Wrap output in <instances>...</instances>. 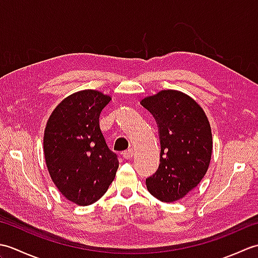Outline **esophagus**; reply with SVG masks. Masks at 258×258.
Listing matches in <instances>:
<instances>
[{"label":"esophagus","mask_w":258,"mask_h":258,"mask_svg":"<svg viewBox=\"0 0 258 258\" xmlns=\"http://www.w3.org/2000/svg\"><path fill=\"white\" fill-rule=\"evenodd\" d=\"M134 155V151L132 149H128L126 150L124 153H123V157L126 158V160H130V158H132Z\"/></svg>","instance_id":"esophagus-1"}]
</instances>
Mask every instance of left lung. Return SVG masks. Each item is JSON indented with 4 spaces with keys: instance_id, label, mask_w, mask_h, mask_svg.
<instances>
[{
    "instance_id": "obj_1",
    "label": "left lung",
    "mask_w": 258,
    "mask_h": 258,
    "mask_svg": "<svg viewBox=\"0 0 258 258\" xmlns=\"http://www.w3.org/2000/svg\"><path fill=\"white\" fill-rule=\"evenodd\" d=\"M141 104L155 118L161 144L160 165L146 178V187L162 202L183 199L210 165L211 125L199 104L182 92L161 91Z\"/></svg>"
}]
</instances>
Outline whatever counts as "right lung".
<instances>
[{
    "label": "right lung",
    "mask_w": 258,
    "mask_h": 258,
    "mask_svg": "<svg viewBox=\"0 0 258 258\" xmlns=\"http://www.w3.org/2000/svg\"><path fill=\"white\" fill-rule=\"evenodd\" d=\"M111 97L85 90L58 104L47 120L44 156L51 178L71 202L91 205L105 194L118 168L100 128V115Z\"/></svg>",
    "instance_id": "right-lung-1"
}]
</instances>
